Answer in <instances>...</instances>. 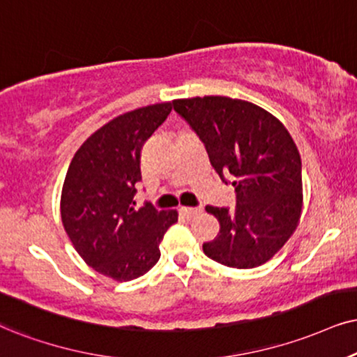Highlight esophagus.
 Here are the masks:
<instances>
[{
    "mask_svg": "<svg viewBox=\"0 0 357 357\" xmlns=\"http://www.w3.org/2000/svg\"><path fill=\"white\" fill-rule=\"evenodd\" d=\"M199 211H201L199 207H186V206L181 207V212L186 215H196Z\"/></svg>",
    "mask_w": 357,
    "mask_h": 357,
    "instance_id": "1",
    "label": "esophagus"
}]
</instances>
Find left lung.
Listing matches in <instances>:
<instances>
[{
  "label": "left lung",
  "mask_w": 357,
  "mask_h": 357,
  "mask_svg": "<svg viewBox=\"0 0 357 357\" xmlns=\"http://www.w3.org/2000/svg\"><path fill=\"white\" fill-rule=\"evenodd\" d=\"M173 107L204 143L220 179L236 186L234 209L206 206L220 231L202 250L225 267L265 264L295 232L303 206L301 158L290 133L267 110L238 98H179Z\"/></svg>",
  "instance_id": "8db88e82"
}]
</instances>
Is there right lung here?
<instances>
[{
	"mask_svg": "<svg viewBox=\"0 0 357 357\" xmlns=\"http://www.w3.org/2000/svg\"><path fill=\"white\" fill-rule=\"evenodd\" d=\"M171 102L126 112L82 143L67 169L61 218L85 264L116 282L142 277L160 260L165 232L178 211L137 207L142 148L168 119Z\"/></svg>",
	"mask_w": 357,
	"mask_h": 357,
	"instance_id": "obj_1",
	"label": "right lung"
}]
</instances>
